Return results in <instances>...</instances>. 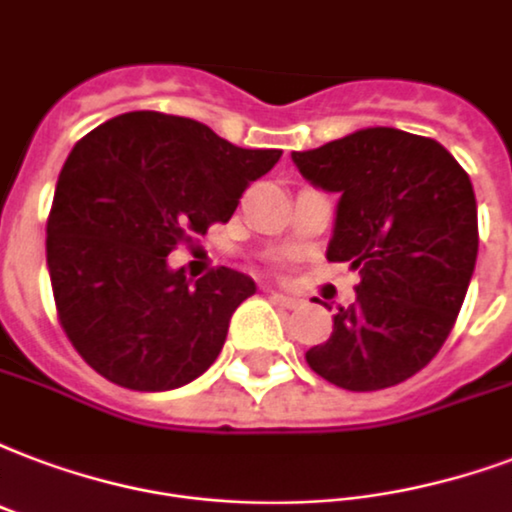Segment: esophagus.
<instances>
[{
	"label": "esophagus",
	"instance_id": "obj_1",
	"mask_svg": "<svg viewBox=\"0 0 512 512\" xmlns=\"http://www.w3.org/2000/svg\"><path fill=\"white\" fill-rule=\"evenodd\" d=\"M270 299L275 305L286 307V310H297V307H302V299L291 297V294H280V291H272Z\"/></svg>",
	"mask_w": 512,
	"mask_h": 512
}]
</instances>
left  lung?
<instances>
[{"label": "left lung", "instance_id": "8db88e82", "mask_svg": "<svg viewBox=\"0 0 512 512\" xmlns=\"http://www.w3.org/2000/svg\"><path fill=\"white\" fill-rule=\"evenodd\" d=\"M291 159L340 194L329 261L359 270L356 302L334 315L310 370L348 391L413 378L448 340L478 259L470 175L429 137L372 126Z\"/></svg>", "mask_w": 512, "mask_h": 512}]
</instances>
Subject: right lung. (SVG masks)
I'll use <instances>...</instances> for the list:
<instances>
[{"instance_id":"add662e5","label":"right lung","mask_w":512,"mask_h":512,"mask_svg":"<svg viewBox=\"0 0 512 512\" xmlns=\"http://www.w3.org/2000/svg\"><path fill=\"white\" fill-rule=\"evenodd\" d=\"M278 148H237L210 126L134 110L96 126L61 167L48 215V272L61 329L102 378L169 391L224 348L256 283L229 267L169 270L180 242L226 224Z\"/></svg>"}]
</instances>
